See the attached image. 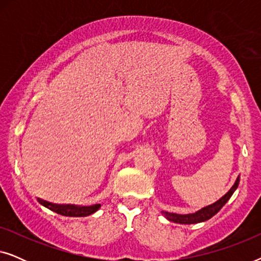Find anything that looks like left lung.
Wrapping results in <instances>:
<instances>
[{
	"mask_svg": "<svg viewBox=\"0 0 261 261\" xmlns=\"http://www.w3.org/2000/svg\"><path fill=\"white\" fill-rule=\"evenodd\" d=\"M239 181H240V177L237 178L235 183L233 187L230 188V190L227 192L223 197H221L219 201L213 203L205 208H203L198 212H196L194 214H187V215H179V214H173V213H167V212H163L164 215L169 221H172L174 223H181V224H191V223H199V222H204V221L212 219V217L220 212L222 209V206L226 204L228 202V199L231 197V195L234 194V191L237 190Z\"/></svg>",
	"mask_w": 261,
	"mask_h": 261,
	"instance_id": "8db88e82",
	"label": "left lung"
}]
</instances>
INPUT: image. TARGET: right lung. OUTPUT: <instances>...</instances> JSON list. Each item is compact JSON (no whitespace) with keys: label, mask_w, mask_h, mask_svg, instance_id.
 Wrapping results in <instances>:
<instances>
[{"label":"right lung","mask_w":261,"mask_h":261,"mask_svg":"<svg viewBox=\"0 0 261 261\" xmlns=\"http://www.w3.org/2000/svg\"><path fill=\"white\" fill-rule=\"evenodd\" d=\"M38 201L40 204H42L46 208H48L52 212L57 214H60L63 216H73V217H84L89 216L95 212H97L101 204H94L89 206H78L72 204H55V203L46 202L44 199L38 198Z\"/></svg>","instance_id":"1"}]
</instances>
